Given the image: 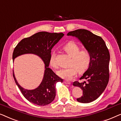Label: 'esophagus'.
<instances>
[{"mask_svg": "<svg viewBox=\"0 0 121 121\" xmlns=\"http://www.w3.org/2000/svg\"><path fill=\"white\" fill-rule=\"evenodd\" d=\"M64 83H65V84H71V82H69L67 81H64Z\"/></svg>", "mask_w": 121, "mask_h": 121, "instance_id": "34e87169", "label": "esophagus"}]
</instances>
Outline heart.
I'll list each match as a JSON object with an SVG mask.
<instances>
[{
  "mask_svg": "<svg viewBox=\"0 0 121 121\" xmlns=\"http://www.w3.org/2000/svg\"><path fill=\"white\" fill-rule=\"evenodd\" d=\"M63 49L71 57L69 64L70 67L60 69L57 71V74L61 78L70 81L76 77L78 72L83 73L88 69L91 64V56L88 51L81 50V47L74 42H69L65 44L63 47ZM49 64L51 67H57L55 51L51 52Z\"/></svg>",
  "mask_w": 121,
  "mask_h": 121,
  "instance_id": "b5f03b06",
  "label": "heart"
}]
</instances>
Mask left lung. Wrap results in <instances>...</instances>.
Wrapping results in <instances>:
<instances>
[{
    "label": "left lung",
    "instance_id": "obj_1",
    "mask_svg": "<svg viewBox=\"0 0 121 121\" xmlns=\"http://www.w3.org/2000/svg\"><path fill=\"white\" fill-rule=\"evenodd\" d=\"M75 37L83 44L91 56L90 65L79 79L86 81L74 82L73 85L82 89L83 95L77 101L89 103L94 101L105 91L109 80L110 53L101 37L84 29H78L67 33Z\"/></svg>",
    "mask_w": 121,
    "mask_h": 121
}]
</instances>
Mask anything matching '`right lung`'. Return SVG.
Returning <instances> with one entry per match:
<instances>
[{
	"instance_id": "right-lung-1",
	"label": "right lung",
	"mask_w": 121,
	"mask_h": 121,
	"mask_svg": "<svg viewBox=\"0 0 121 121\" xmlns=\"http://www.w3.org/2000/svg\"><path fill=\"white\" fill-rule=\"evenodd\" d=\"M64 35L62 33L39 32L23 39L15 48L13 54V60L23 54H33L39 56L45 64L43 80L39 86L33 90L25 89L22 87L16 81L13 72L15 83L22 94L27 100L34 104L45 106L52 103L56 95V84L59 82L62 83V79L49 68V65L51 50Z\"/></svg>"
}]
</instances>
